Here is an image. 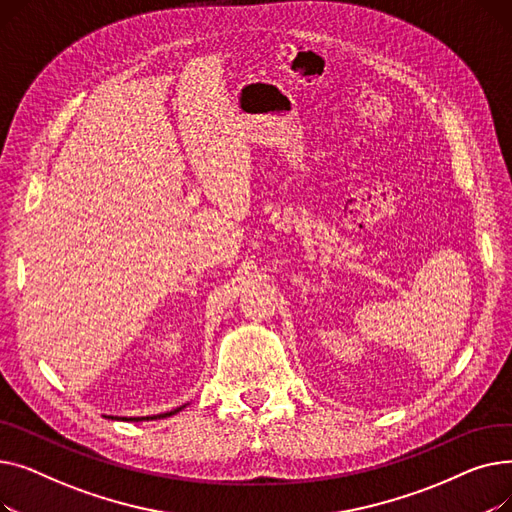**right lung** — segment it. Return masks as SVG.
Here are the masks:
<instances>
[{
	"label": "right lung",
	"mask_w": 512,
	"mask_h": 512,
	"mask_svg": "<svg viewBox=\"0 0 512 512\" xmlns=\"http://www.w3.org/2000/svg\"><path fill=\"white\" fill-rule=\"evenodd\" d=\"M186 405H182V407H178V409H174V411H168V413H159V415H151V417H107V419H126V421H149V419H166V417H172V415H176L178 411H182Z\"/></svg>",
	"instance_id": "add662e5"
}]
</instances>
